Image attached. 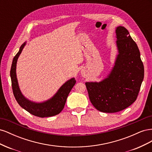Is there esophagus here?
I'll use <instances>...</instances> for the list:
<instances>
[{
  "label": "esophagus",
  "instance_id": "esophagus-1",
  "mask_svg": "<svg viewBox=\"0 0 152 152\" xmlns=\"http://www.w3.org/2000/svg\"><path fill=\"white\" fill-rule=\"evenodd\" d=\"M81 75H82V76H85L86 75V73H85V72H84V71H81Z\"/></svg>",
  "mask_w": 152,
  "mask_h": 152
}]
</instances>
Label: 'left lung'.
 Segmentation results:
<instances>
[{"label": "left lung", "instance_id": "1", "mask_svg": "<svg viewBox=\"0 0 152 152\" xmlns=\"http://www.w3.org/2000/svg\"><path fill=\"white\" fill-rule=\"evenodd\" d=\"M117 54L112 68L99 82H87L91 103L104 113L120 112L134 103L144 79L138 47L124 26L115 30Z\"/></svg>", "mask_w": 152, "mask_h": 152}]
</instances>
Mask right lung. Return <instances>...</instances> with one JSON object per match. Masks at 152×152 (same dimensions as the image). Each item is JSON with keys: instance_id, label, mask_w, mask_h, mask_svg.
<instances>
[{"instance_id": "obj_1", "label": "right lung", "mask_w": 152, "mask_h": 152, "mask_svg": "<svg viewBox=\"0 0 152 152\" xmlns=\"http://www.w3.org/2000/svg\"><path fill=\"white\" fill-rule=\"evenodd\" d=\"M26 44L25 42L20 48V50L14 57L10 71L13 94L17 102L23 108L30 113L39 117H49L60 113L65 107L68 96L75 84L74 77L71 78L64 83L51 98L41 102L30 100L23 94L20 89L16 75V64L18 59Z\"/></svg>"}]
</instances>
